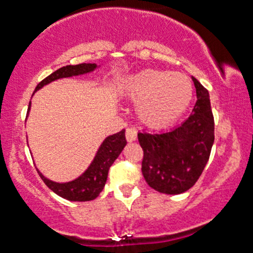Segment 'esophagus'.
<instances>
[{
    "label": "esophagus",
    "mask_w": 253,
    "mask_h": 253,
    "mask_svg": "<svg viewBox=\"0 0 253 253\" xmlns=\"http://www.w3.org/2000/svg\"><path fill=\"white\" fill-rule=\"evenodd\" d=\"M137 138V129L133 128V127H127L126 128V140L128 142H132Z\"/></svg>",
    "instance_id": "obj_1"
}]
</instances>
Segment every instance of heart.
I'll return each mask as SVG.
<instances>
[{
	"label": "heart",
	"mask_w": 253,
	"mask_h": 253,
	"mask_svg": "<svg viewBox=\"0 0 253 253\" xmlns=\"http://www.w3.org/2000/svg\"><path fill=\"white\" fill-rule=\"evenodd\" d=\"M126 92L137 102L141 121L161 128L176 121L188 108L193 97V84L181 72L143 70L128 79Z\"/></svg>",
	"instance_id": "1"
}]
</instances>
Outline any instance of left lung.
<instances>
[{
    "label": "left lung",
    "instance_id": "obj_1",
    "mask_svg": "<svg viewBox=\"0 0 253 253\" xmlns=\"http://www.w3.org/2000/svg\"><path fill=\"white\" fill-rule=\"evenodd\" d=\"M196 100L191 116L161 133L140 132L142 174L153 190L178 195L190 190L204 172L214 141V120L209 91L195 77Z\"/></svg>",
    "mask_w": 253,
    "mask_h": 253
}]
</instances>
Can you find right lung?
I'll list each match as a JSON object with an SVG mask.
<instances>
[{
    "label": "right lung",
    "mask_w": 253,
    "mask_h": 253,
    "mask_svg": "<svg viewBox=\"0 0 253 253\" xmlns=\"http://www.w3.org/2000/svg\"><path fill=\"white\" fill-rule=\"evenodd\" d=\"M96 68V63H80V65H70L63 66V67L58 68L53 73H51L49 76L42 80L39 84H37L36 89L41 88L44 84H49V82L55 81V80L63 79V77H71L77 76V75H82V73L91 72ZM30 105H28V110H30ZM126 138H125V129L120 131L119 133H115L112 136H108L103 143L101 145L100 150H98L97 155L94 157L93 162L91 166L87 169L82 176L76 178L75 181H71L67 183H56L52 181L47 180L46 177L41 176L42 181L46 183L47 187L52 190L56 195L61 196L62 198H66L68 201H92L94 198L100 195L101 191L105 187V183L107 181L108 169H110L111 165L115 162V160L120 156L122 152L124 147L126 146Z\"/></svg>",
    "instance_id": "add662e5"
}]
</instances>
